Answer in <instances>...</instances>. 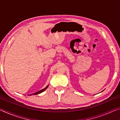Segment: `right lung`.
Listing matches in <instances>:
<instances>
[{
    "label": "right lung",
    "mask_w": 120,
    "mask_h": 120,
    "mask_svg": "<svg viewBox=\"0 0 120 120\" xmlns=\"http://www.w3.org/2000/svg\"><path fill=\"white\" fill-rule=\"evenodd\" d=\"M48 86H49V85H48V86H46V87H45V88H44L42 89H41V90H39V91H38V92H37L34 93V94H33V95H37V94H40V93H42V92H43L44 90H46V89H47ZM32 95V94H31V95Z\"/></svg>",
    "instance_id": "add662e5"
}]
</instances>
